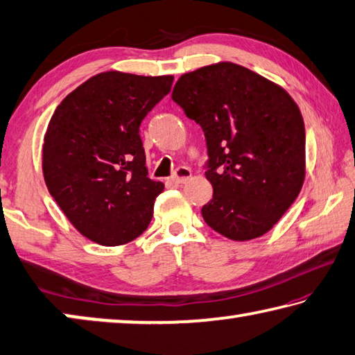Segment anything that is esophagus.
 <instances>
[{"instance_id": "1", "label": "esophagus", "mask_w": 355, "mask_h": 355, "mask_svg": "<svg viewBox=\"0 0 355 355\" xmlns=\"http://www.w3.org/2000/svg\"><path fill=\"white\" fill-rule=\"evenodd\" d=\"M191 177H192V172H191L189 167H180V169H177V172L173 173L171 180L177 184H183V183L188 182Z\"/></svg>"}]
</instances>
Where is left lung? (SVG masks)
<instances>
[{
	"mask_svg": "<svg viewBox=\"0 0 355 355\" xmlns=\"http://www.w3.org/2000/svg\"><path fill=\"white\" fill-rule=\"evenodd\" d=\"M172 100L207 137L213 199L202 208L203 219L233 241L263 236L304 184L305 127L296 101L279 84L233 62L182 75Z\"/></svg>",
	"mask_w": 355,
	"mask_h": 355,
	"instance_id": "left-lung-1",
	"label": "left lung"
}]
</instances>
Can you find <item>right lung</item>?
I'll return each mask as SVG.
<instances>
[{
	"label": "right lung",
	"instance_id": "add662e5",
	"mask_svg": "<svg viewBox=\"0 0 355 355\" xmlns=\"http://www.w3.org/2000/svg\"><path fill=\"white\" fill-rule=\"evenodd\" d=\"M172 83V75L103 71L70 92L53 114L42 147L45 184L91 241L127 244L152 220L164 184L147 177L139 127Z\"/></svg>",
	"mask_w": 355,
	"mask_h": 355
}]
</instances>
